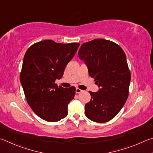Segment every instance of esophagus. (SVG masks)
I'll return each instance as SVG.
<instances>
[{"label":"esophagus","instance_id":"esophagus-1","mask_svg":"<svg viewBox=\"0 0 153 153\" xmlns=\"http://www.w3.org/2000/svg\"><path fill=\"white\" fill-rule=\"evenodd\" d=\"M83 91V90H82L81 89H79V88H77L76 89V93H77V94H79V93H80V92H82Z\"/></svg>","mask_w":153,"mask_h":153}]
</instances>
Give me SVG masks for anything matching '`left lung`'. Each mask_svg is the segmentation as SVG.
<instances>
[{
	"mask_svg": "<svg viewBox=\"0 0 153 153\" xmlns=\"http://www.w3.org/2000/svg\"><path fill=\"white\" fill-rule=\"evenodd\" d=\"M78 56L99 87L97 92H89L91 99L85 105V115L94 122H107L117 115L128 97L131 74L126 54L115 42L95 39L82 44Z\"/></svg>",
	"mask_w": 153,
	"mask_h": 153,
	"instance_id": "obj_1",
	"label": "left lung"
}]
</instances>
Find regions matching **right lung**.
<instances>
[{"label":"right lung","instance_id":"right-lung-1","mask_svg":"<svg viewBox=\"0 0 153 153\" xmlns=\"http://www.w3.org/2000/svg\"><path fill=\"white\" fill-rule=\"evenodd\" d=\"M79 43H56L45 40L27 49L23 61L20 82L28 105L42 120L56 122L65 117L67 106L76 88H64L55 84L73 59Z\"/></svg>","mask_w":153,"mask_h":153}]
</instances>
